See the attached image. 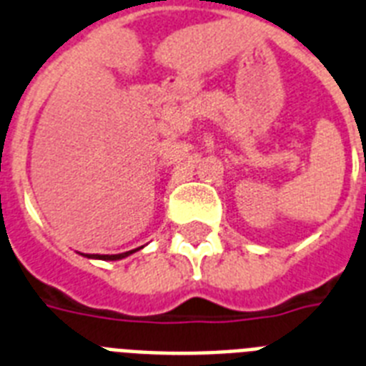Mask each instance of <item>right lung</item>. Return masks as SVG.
Here are the masks:
<instances>
[{
  "label": "right lung",
  "instance_id": "add662e5",
  "mask_svg": "<svg viewBox=\"0 0 366 366\" xmlns=\"http://www.w3.org/2000/svg\"><path fill=\"white\" fill-rule=\"evenodd\" d=\"M141 247H137V249H132V251H126V253H119V254H84V257H87V259H100V260H121V259H126V257H130L132 253H136V251H139Z\"/></svg>",
  "mask_w": 366,
  "mask_h": 366
}]
</instances>
